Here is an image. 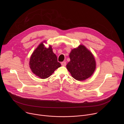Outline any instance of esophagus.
<instances>
[{"label": "esophagus", "mask_w": 124, "mask_h": 124, "mask_svg": "<svg viewBox=\"0 0 124 124\" xmlns=\"http://www.w3.org/2000/svg\"><path fill=\"white\" fill-rule=\"evenodd\" d=\"M61 65L63 66H65L66 65V62H65V61L62 62L61 63Z\"/></svg>", "instance_id": "esophagus-1"}]
</instances>
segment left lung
Returning a JSON list of instances; mask_svg holds the SVG:
<instances>
[{"label": "left lung", "instance_id": "left-lung-1", "mask_svg": "<svg viewBox=\"0 0 124 124\" xmlns=\"http://www.w3.org/2000/svg\"><path fill=\"white\" fill-rule=\"evenodd\" d=\"M70 61L66 68L71 76L78 81L84 80L94 74L96 63L92 53L84 45H80L70 53Z\"/></svg>", "mask_w": 124, "mask_h": 124}]
</instances>
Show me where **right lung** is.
I'll use <instances>...</instances> for the list:
<instances>
[{
	"mask_svg": "<svg viewBox=\"0 0 124 124\" xmlns=\"http://www.w3.org/2000/svg\"><path fill=\"white\" fill-rule=\"evenodd\" d=\"M44 43H46V41L41 42L33 52L29 64L32 73L42 79L49 77L61 66L57 61L51 46L49 45L46 48Z\"/></svg>",
	"mask_w": 124,
	"mask_h": 124,
	"instance_id": "obj_1",
	"label": "right lung"
}]
</instances>
